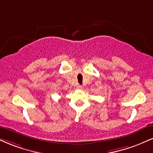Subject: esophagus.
I'll list each match as a JSON object with an SVG mask.
<instances>
[{
  "instance_id": "34e87169",
  "label": "esophagus",
  "mask_w": 153,
  "mask_h": 153,
  "mask_svg": "<svg viewBox=\"0 0 153 153\" xmlns=\"http://www.w3.org/2000/svg\"><path fill=\"white\" fill-rule=\"evenodd\" d=\"M77 88L79 89V90H82V85H78V86H77Z\"/></svg>"
}]
</instances>
